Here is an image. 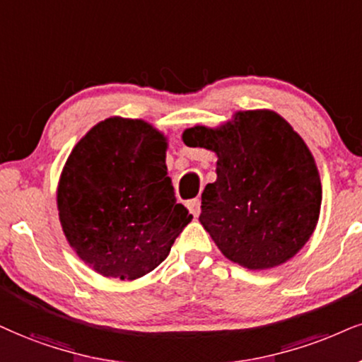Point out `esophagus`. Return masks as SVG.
I'll use <instances>...</instances> for the list:
<instances>
[{"label": "esophagus", "mask_w": 362, "mask_h": 362, "mask_svg": "<svg viewBox=\"0 0 362 362\" xmlns=\"http://www.w3.org/2000/svg\"><path fill=\"white\" fill-rule=\"evenodd\" d=\"M188 208H189V211L193 213V216H198L199 211H202V202H199V198L189 199Z\"/></svg>", "instance_id": "1"}]
</instances>
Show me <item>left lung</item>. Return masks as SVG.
I'll return each instance as SVG.
<instances>
[{
	"mask_svg": "<svg viewBox=\"0 0 362 362\" xmlns=\"http://www.w3.org/2000/svg\"><path fill=\"white\" fill-rule=\"evenodd\" d=\"M182 141L218 154V180L203 191L199 221L223 255L263 270L304 247L319 220L322 188L310 151L287 120L247 110L221 129L191 127Z\"/></svg>",
	"mask_w": 362,
	"mask_h": 362,
	"instance_id": "left-lung-1",
	"label": "left lung"
}]
</instances>
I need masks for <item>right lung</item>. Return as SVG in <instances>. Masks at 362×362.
Returning <instances> with one entry per match:
<instances>
[{"mask_svg": "<svg viewBox=\"0 0 362 362\" xmlns=\"http://www.w3.org/2000/svg\"><path fill=\"white\" fill-rule=\"evenodd\" d=\"M166 139L142 120L112 117L74 147L58 186L62 228L77 255L105 276L134 280L169 255L193 220L176 202Z\"/></svg>", "mask_w": 362, "mask_h": 362, "instance_id": "obj_1", "label": "right lung"}]
</instances>
